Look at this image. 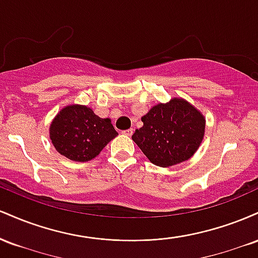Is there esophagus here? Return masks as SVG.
I'll list each match as a JSON object with an SVG mask.
<instances>
[{
    "label": "esophagus",
    "mask_w": 258,
    "mask_h": 258,
    "mask_svg": "<svg viewBox=\"0 0 258 258\" xmlns=\"http://www.w3.org/2000/svg\"><path fill=\"white\" fill-rule=\"evenodd\" d=\"M122 133L125 136H127V137H131V136L133 135V128H130V130H126V131H122Z\"/></svg>",
    "instance_id": "1"
}]
</instances>
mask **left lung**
Here are the masks:
<instances>
[{"instance_id":"1","label":"left lung","mask_w":258,"mask_h":258,"mask_svg":"<svg viewBox=\"0 0 258 258\" xmlns=\"http://www.w3.org/2000/svg\"><path fill=\"white\" fill-rule=\"evenodd\" d=\"M136 130L132 141L150 162L170 167L186 161L199 149L206 119L200 110L180 97L154 105Z\"/></svg>"}]
</instances>
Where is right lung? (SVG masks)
I'll return each instance as SVG.
<instances>
[{"instance_id":"obj_1","label":"right lung","mask_w":258,"mask_h":258,"mask_svg":"<svg viewBox=\"0 0 258 258\" xmlns=\"http://www.w3.org/2000/svg\"><path fill=\"white\" fill-rule=\"evenodd\" d=\"M117 135L110 119H102L90 106L81 104L64 106L49 126V138L55 150L78 162L96 158Z\"/></svg>"}]
</instances>
